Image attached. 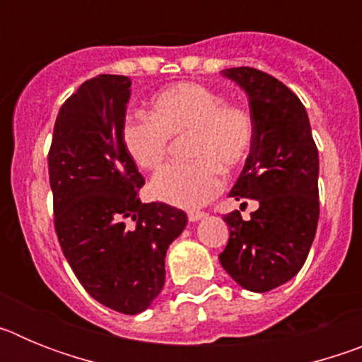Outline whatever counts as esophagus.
I'll list each match as a JSON object with an SVG mask.
<instances>
[{"instance_id":"34e87169","label":"esophagus","mask_w":362,"mask_h":362,"mask_svg":"<svg viewBox=\"0 0 362 362\" xmlns=\"http://www.w3.org/2000/svg\"><path fill=\"white\" fill-rule=\"evenodd\" d=\"M204 216H206L204 212H196V210H192V212H188V221H190V223H197V221L203 219Z\"/></svg>"}]
</instances>
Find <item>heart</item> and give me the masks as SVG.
Returning a JSON list of instances; mask_svg holds the SVG:
<instances>
[{"label":"heart","mask_w":362,"mask_h":362,"mask_svg":"<svg viewBox=\"0 0 362 362\" xmlns=\"http://www.w3.org/2000/svg\"><path fill=\"white\" fill-rule=\"evenodd\" d=\"M192 134L188 156L194 161L165 166L150 181V194L179 209H199L219 194L221 168L245 163L254 143V119L239 105L199 83H177L153 95L148 116H129L123 145L143 170L165 161L170 136Z\"/></svg>","instance_id":"1"}]
</instances>
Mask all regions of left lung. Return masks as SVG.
Instances as JSON below:
<instances>
[{
  "label": "left lung",
  "mask_w": 362,
  "mask_h": 362,
  "mask_svg": "<svg viewBox=\"0 0 362 362\" xmlns=\"http://www.w3.org/2000/svg\"><path fill=\"white\" fill-rule=\"evenodd\" d=\"M248 98L255 134L228 196L255 199L245 221L225 216L230 228L221 267L239 286L270 292L288 283L308 257L319 221V153L303 103L288 86L250 66L223 70ZM246 204V203H243Z\"/></svg>",
  "instance_id": "obj_1"
}]
</instances>
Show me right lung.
<instances>
[{"label":"right lung","instance_id":"1","mask_svg":"<svg viewBox=\"0 0 362 362\" xmlns=\"http://www.w3.org/2000/svg\"><path fill=\"white\" fill-rule=\"evenodd\" d=\"M130 78L101 74L66 99L54 124V225L74 274L98 303L127 315L165 284L168 246L187 226L170 204L139 201L145 185L123 145Z\"/></svg>","mask_w":362,"mask_h":362}]
</instances>
